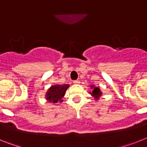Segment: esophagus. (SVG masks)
Listing matches in <instances>:
<instances>
[{"instance_id": "esophagus-1", "label": "esophagus", "mask_w": 147, "mask_h": 147, "mask_svg": "<svg viewBox=\"0 0 147 147\" xmlns=\"http://www.w3.org/2000/svg\"><path fill=\"white\" fill-rule=\"evenodd\" d=\"M73 82H74V84H75V85H77V84H80V80H74V81Z\"/></svg>"}]
</instances>
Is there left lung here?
<instances>
[{
	"instance_id": "8db88e82",
	"label": "left lung",
	"mask_w": 147,
	"mask_h": 147,
	"mask_svg": "<svg viewBox=\"0 0 147 147\" xmlns=\"http://www.w3.org/2000/svg\"><path fill=\"white\" fill-rule=\"evenodd\" d=\"M91 87H93V86H91ZM91 95H93V96L95 97V98H96V99H98V97H99L100 96L102 95V93L100 92L99 88H94V89H93V92H92Z\"/></svg>"
}]
</instances>
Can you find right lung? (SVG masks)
Segmentation results:
<instances>
[{"mask_svg": "<svg viewBox=\"0 0 147 147\" xmlns=\"http://www.w3.org/2000/svg\"><path fill=\"white\" fill-rule=\"evenodd\" d=\"M68 85H54L49 89V91L47 92L46 97L47 100H49L50 102L53 103H57L59 102H62V98L64 96L66 90L68 88Z\"/></svg>", "mask_w": 147, "mask_h": 147, "instance_id": "right-lung-1", "label": "right lung"}]
</instances>
